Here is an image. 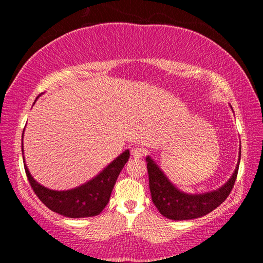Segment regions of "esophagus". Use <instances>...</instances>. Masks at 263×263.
I'll return each mask as SVG.
<instances>
[{
	"instance_id": "obj_1",
	"label": "esophagus",
	"mask_w": 263,
	"mask_h": 263,
	"mask_svg": "<svg viewBox=\"0 0 263 263\" xmlns=\"http://www.w3.org/2000/svg\"><path fill=\"white\" fill-rule=\"evenodd\" d=\"M131 153L133 155V158H142L146 154V149L140 147V146H135V147L132 148Z\"/></svg>"
}]
</instances>
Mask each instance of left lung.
<instances>
[{
	"label": "left lung",
	"instance_id": "1",
	"mask_svg": "<svg viewBox=\"0 0 263 263\" xmlns=\"http://www.w3.org/2000/svg\"><path fill=\"white\" fill-rule=\"evenodd\" d=\"M241 147L239 149V161L232 176L224 185L213 191L203 194H186L169 181L154 160L146 157L152 201L159 212L172 220L195 219L208 215L228 198L237 180Z\"/></svg>",
	"mask_w": 263,
	"mask_h": 263
}]
</instances>
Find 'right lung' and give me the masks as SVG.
I'll use <instances>...</instances> for the list:
<instances>
[{"label": "right lung", "instance_id": "1", "mask_svg": "<svg viewBox=\"0 0 263 263\" xmlns=\"http://www.w3.org/2000/svg\"><path fill=\"white\" fill-rule=\"evenodd\" d=\"M22 152H24L23 142H22ZM128 158H130V151H124L119 157L116 158L112 162H110L94 179L89 180L77 188L60 191L48 189L38 183L30 174L28 166L25 163L24 155L23 162L31 188L50 210L68 218H86L97 216L103 211V209L109 202L111 191L114 189L117 177L121 174Z\"/></svg>", "mask_w": 263, "mask_h": 263}]
</instances>
